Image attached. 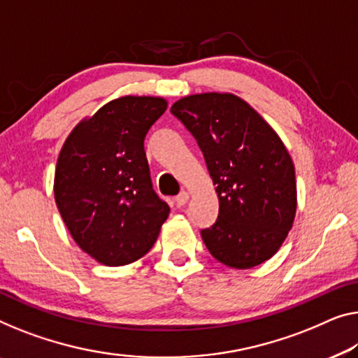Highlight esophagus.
I'll list each match as a JSON object with an SVG mask.
<instances>
[{"instance_id":"1","label":"esophagus","mask_w":358,"mask_h":358,"mask_svg":"<svg viewBox=\"0 0 358 358\" xmlns=\"http://www.w3.org/2000/svg\"><path fill=\"white\" fill-rule=\"evenodd\" d=\"M188 199H189V194L186 193V191H181V193L177 197H175V202H177L178 207H181V206H185L186 202H188Z\"/></svg>"}]
</instances>
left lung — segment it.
Listing matches in <instances>:
<instances>
[{"label": "left lung", "mask_w": 358, "mask_h": 358, "mask_svg": "<svg viewBox=\"0 0 358 358\" xmlns=\"http://www.w3.org/2000/svg\"><path fill=\"white\" fill-rule=\"evenodd\" d=\"M170 112L196 138L217 185L218 218L201 230L206 248L238 270L273 257L297 207L294 164L280 136L231 93L186 96Z\"/></svg>", "instance_id": "obj_1"}]
</instances>
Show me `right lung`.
<instances>
[{
    "label": "right lung",
    "mask_w": 358,
    "mask_h": 358,
    "mask_svg": "<svg viewBox=\"0 0 358 358\" xmlns=\"http://www.w3.org/2000/svg\"><path fill=\"white\" fill-rule=\"evenodd\" d=\"M167 109L152 96H122L73 128L57 157L55 199L80 249L119 266L154 246L170 207L152 189L145 136Z\"/></svg>",
    "instance_id": "obj_1"
}]
</instances>
